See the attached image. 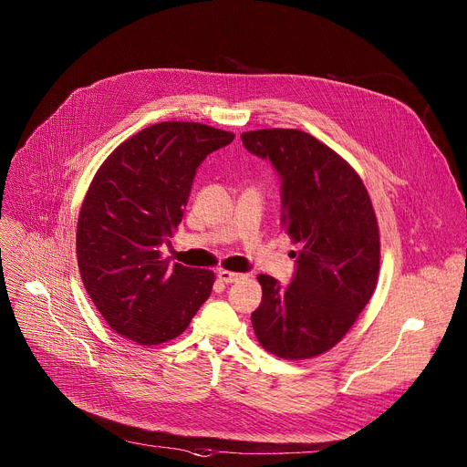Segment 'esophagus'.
<instances>
[{"label":"esophagus","instance_id":"obj_1","mask_svg":"<svg viewBox=\"0 0 467 467\" xmlns=\"http://www.w3.org/2000/svg\"><path fill=\"white\" fill-rule=\"evenodd\" d=\"M245 275L242 274H234V272H229V270H218V279L225 285H231V283H236L240 279H244Z\"/></svg>","mask_w":467,"mask_h":467}]
</instances>
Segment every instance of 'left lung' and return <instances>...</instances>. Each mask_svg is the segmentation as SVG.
<instances>
[{
    "label": "left lung",
    "instance_id": "8db88e82",
    "mask_svg": "<svg viewBox=\"0 0 467 467\" xmlns=\"http://www.w3.org/2000/svg\"><path fill=\"white\" fill-rule=\"evenodd\" d=\"M242 142L277 170L281 223L301 245L288 286L256 277L254 335L285 360L317 357L346 337L377 286L380 242L371 199L358 173L308 132L260 129L242 132Z\"/></svg>",
    "mask_w": 467,
    "mask_h": 467
}]
</instances>
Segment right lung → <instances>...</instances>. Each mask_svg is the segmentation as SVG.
I'll return each mask as SVG.
<instances>
[{
    "label": "right lung",
    "mask_w": 467,
    "mask_h": 467,
    "mask_svg": "<svg viewBox=\"0 0 467 467\" xmlns=\"http://www.w3.org/2000/svg\"><path fill=\"white\" fill-rule=\"evenodd\" d=\"M233 132L162 121L119 144L96 171L78 222L83 285L118 335L159 346L186 330L214 285L211 270L161 256L182 220L195 170Z\"/></svg>",
    "instance_id": "obj_1"
}]
</instances>
